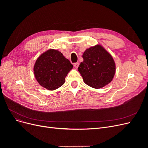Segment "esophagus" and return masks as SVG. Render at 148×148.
Wrapping results in <instances>:
<instances>
[{
  "label": "esophagus",
  "instance_id": "34e87169",
  "mask_svg": "<svg viewBox=\"0 0 148 148\" xmlns=\"http://www.w3.org/2000/svg\"><path fill=\"white\" fill-rule=\"evenodd\" d=\"M79 66V63H78V62H77V63H75L74 64V66L75 69H78V67Z\"/></svg>",
  "mask_w": 148,
  "mask_h": 148
}]
</instances>
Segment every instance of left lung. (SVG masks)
Masks as SVG:
<instances>
[{
  "label": "left lung",
  "mask_w": 148,
  "mask_h": 148,
  "mask_svg": "<svg viewBox=\"0 0 148 148\" xmlns=\"http://www.w3.org/2000/svg\"><path fill=\"white\" fill-rule=\"evenodd\" d=\"M78 70L84 82L95 89L102 88L112 80L116 70L110 53L100 44L86 49Z\"/></svg>",
  "instance_id": "8db88e82"
}]
</instances>
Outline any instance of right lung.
Masks as SVG:
<instances>
[{"instance_id":"right-lung-1","label":"right lung","mask_w":148,"mask_h":148,"mask_svg":"<svg viewBox=\"0 0 148 148\" xmlns=\"http://www.w3.org/2000/svg\"><path fill=\"white\" fill-rule=\"evenodd\" d=\"M73 65L62 53L55 49L42 53L34 65V75L41 86L53 91L65 83V79Z\"/></svg>"}]
</instances>
